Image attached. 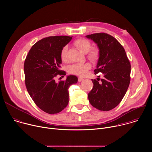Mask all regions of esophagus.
<instances>
[{"instance_id":"esophagus-1","label":"esophagus","mask_w":152,"mask_h":152,"mask_svg":"<svg viewBox=\"0 0 152 152\" xmlns=\"http://www.w3.org/2000/svg\"><path fill=\"white\" fill-rule=\"evenodd\" d=\"M83 80H84V79L82 78V77H78V81H79V82H82V81H83Z\"/></svg>"}]
</instances>
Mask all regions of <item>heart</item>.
I'll return each instance as SVG.
<instances>
[{
    "instance_id": "obj_1",
    "label": "heart",
    "mask_w": 152,
    "mask_h": 152,
    "mask_svg": "<svg viewBox=\"0 0 152 152\" xmlns=\"http://www.w3.org/2000/svg\"><path fill=\"white\" fill-rule=\"evenodd\" d=\"M74 45L83 53L87 54V58L92 61H97L100 56V50L97 48H91V42L85 38H79L74 42ZM68 47L65 46L61 51V59L62 61H67V52ZM91 68V65L89 62L83 64H73L69 69L70 73L83 76L87 73Z\"/></svg>"
}]
</instances>
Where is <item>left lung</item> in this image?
Returning a JSON list of instances; mask_svg holds the SVG:
<instances>
[{"label": "left lung", "instance_id": "obj_1", "mask_svg": "<svg viewBox=\"0 0 152 152\" xmlns=\"http://www.w3.org/2000/svg\"><path fill=\"white\" fill-rule=\"evenodd\" d=\"M86 37L97 45L100 56L94 72L95 75L103 73L104 77L100 82L92 79L93 88L88 93V100L96 109L110 111L121 102L127 90L131 81V64L124 49L113 36L97 33Z\"/></svg>", "mask_w": 152, "mask_h": 152}]
</instances>
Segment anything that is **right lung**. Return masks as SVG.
Returning <instances> with one entry per match:
<instances>
[{"label":"right lung","instance_id":"1","mask_svg":"<svg viewBox=\"0 0 152 152\" xmlns=\"http://www.w3.org/2000/svg\"><path fill=\"white\" fill-rule=\"evenodd\" d=\"M72 39L69 36L42 38L32 46L25 61L28 92L36 105L49 114H57L67 106L69 86L77 82V77L74 75L59 82L55 80L58 75H66L59 70L61 51Z\"/></svg>","mask_w":152,"mask_h":152}]
</instances>
